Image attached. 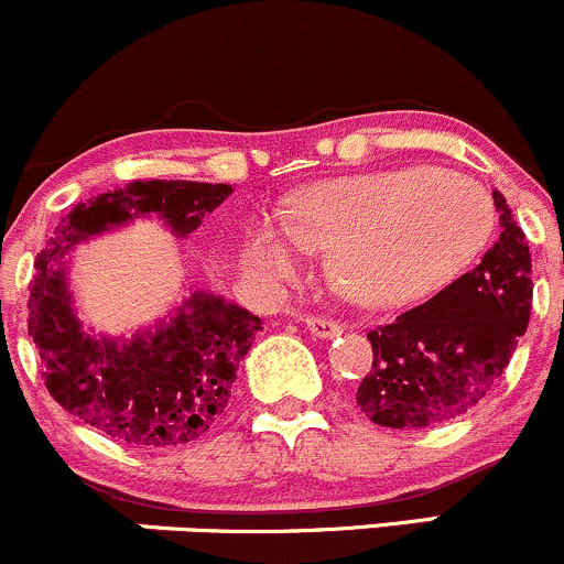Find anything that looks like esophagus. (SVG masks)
I'll return each mask as SVG.
<instances>
[{"label":"esophagus","instance_id":"34e87169","mask_svg":"<svg viewBox=\"0 0 564 564\" xmlns=\"http://www.w3.org/2000/svg\"><path fill=\"white\" fill-rule=\"evenodd\" d=\"M305 326L311 329V334H315V337H337L339 332H343V324H337V321L332 318H321V315H307L305 318Z\"/></svg>","mask_w":564,"mask_h":564}]
</instances>
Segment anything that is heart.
<instances>
[{
	"mask_svg": "<svg viewBox=\"0 0 564 564\" xmlns=\"http://www.w3.org/2000/svg\"><path fill=\"white\" fill-rule=\"evenodd\" d=\"M495 225L487 189L466 173L406 165L334 178L296 197L289 225L259 221L246 262L262 281L294 275L311 249H332L329 270L350 300H414L455 278Z\"/></svg>",
	"mask_w": 564,
	"mask_h": 564,
	"instance_id": "obj_1",
	"label": "heart"
}]
</instances>
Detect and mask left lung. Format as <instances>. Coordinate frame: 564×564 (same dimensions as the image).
<instances>
[{"mask_svg":"<svg viewBox=\"0 0 564 564\" xmlns=\"http://www.w3.org/2000/svg\"><path fill=\"white\" fill-rule=\"evenodd\" d=\"M500 238L471 272L393 324L367 334L372 369L358 410L386 429H429L479 404L503 369L533 307V264L509 203L492 192Z\"/></svg>","mask_w":564,"mask_h":564,"instance_id":"8db88e82","label":"left lung"}]
</instances>
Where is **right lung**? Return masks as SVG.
I'll list each match as a JSON object with an SVG mask.
<instances>
[{"instance_id":"add662e5","label":"right lung","mask_w":564,"mask_h":564,"mask_svg":"<svg viewBox=\"0 0 564 564\" xmlns=\"http://www.w3.org/2000/svg\"><path fill=\"white\" fill-rule=\"evenodd\" d=\"M230 192V184L131 182L77 203L36 257L29 334L45 364V388L66 412L115 442L163 449L214 429L262 321L221 296L195 292L154 332L133 339L93 337L74 315L61 259L79 240L135 216H158L184 238Z\"/></svg>"}]
</instances>
